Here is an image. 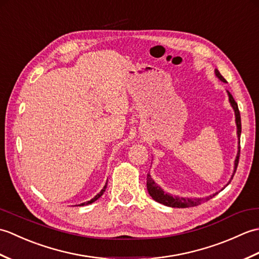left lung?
Instances as JSON below:
<instances>
[{
	"mask_svg": "<svg viewBox=\"0 0 259 259\" xmlns=\"http://www.w3.org/2000/svg\"><path fill=\"white\" fill-rule=\"evenodd\" d=\"M214 74H216L217 78L221 81L226 82V80L224 79V76L221 74V72H219L217 69H214ZM226 92L228 95V100H229L230 106H232L234 112H235V122H236V126H237V138H238V151H237V156H236L235 162H234V171H233V175H232V178H230V180H229V183H230V181H232V179H233V177H234L235 172H236V169H237V166H238L239 153H240V146L239 145H240L241 122H240V113H239L237 103H236V101L234 100V98H233L232 95H230V92L227 91V90H226ZM147 189H148V192H149V195L151 196L153 200L160 202L164 206L172 207V208H188V207L198 206V205H200V203L209 200L210 198H212L213 196H216L218 194V192H216V194H212V195L205 197V198H188V197L172 196V195H170L169 192L164 191L158 184H156L155 180L151 178L150 174L147 175Z\"/></svg>",
	"mask_w": 259,
	"mask_h": 259,
	"instance_id": "left-lung-1",
	"label": "left lung"
}]
</instances>
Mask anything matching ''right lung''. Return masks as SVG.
<instances>
[{
	"mask_svg": "<svg viewBox=\"0 0 259 259\" xmlns=\"http://www.w3.org/2000/svg\"><path fill=\"white\" fill-rule=\"evenodd\" d=\"M107 184L108 183H106V185H104V187H103V188L101 189V191L100 192H99V194H97L95 197H93L92 198V199L91 200H89V201H87V202H82V203H80V205H78V206H84V205H90V203H92V202H95L96 200H98L99 199V198H100L102 195H103V192L104 191H106V188H107Z\"/></svg>",
	"mask_w": 259,
	"mask_h": 259,
	"instance_id": "1",
	"label": "right lung"
}]
</instances>
